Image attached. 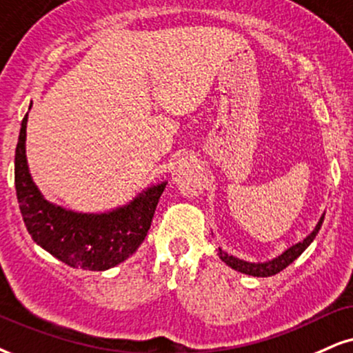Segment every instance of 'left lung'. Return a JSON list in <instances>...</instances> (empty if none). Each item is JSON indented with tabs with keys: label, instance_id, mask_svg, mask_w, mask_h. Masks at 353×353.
<instances>
[{
	"label": "left lung",
	"instance_id": "8db88e82",
	"mask_svg": "<svg viewBox=\"0 0 353 353\" xmlns=\"http://www.w3.org/2000/svg\"><path fill=\"white\" fill-rule=\"evenodd\" d=\"M323 221H324V214L321 216L319 223L316 224L314 230H312V232L306 239H304V241L294 243V245H291L290 249H286L285 252H283L281 255H278L276 259L268 260V262H262V263L245 262V260L237 259V256L228 254V252H224L223 249H219V259L223 260L225 265H229L230 268L237 270V272H241V273H245V275H252V276L276 275V273H280L283 268H286L290 263H293L294 260H296L298 256L307 249V247H310V243L314 241L317 232H319L321 225H323Z\"/></svg>",
	"mask_w": 353,
	"mask_h": 353
}]
</instances>
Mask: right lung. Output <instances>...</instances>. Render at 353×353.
<instances>
[{
	"instance_id": "add662e5",
	"label": "right lung",
	"mask_w": 353,
	"mask_h": 353,
	"mask_svg": "<svg viewBox=\"0 0 353 353\" xmlns=\"http://www.w3.org/2000/svg\"><path fill=\"white\" fill-rule=\"evenodd\" d=\"M28 114L21 123L14 155V185L21 214L37 245L68 267L103 272L129 259L149 232L167 181L139 193L108 212H77L47 201L29 173L26 159Z\"/></svg>"
}]
</instances>
